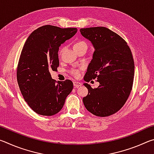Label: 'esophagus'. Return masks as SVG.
Here are the masks:
<instances>
[{"label":"esophagus","mask_w":154,"mask_h":154,"mask_svg":"<svg viewBox=\"0 0 154 154\" xmlns=\"http://www.w3.org/2000/svg\"><path fill=\"white\" fill-rule=\"evenodd\" d=\"M73 85H74V87L75 88H79V87H80V86H82V83H80V82H73Z\"/></svg>","instance_id":"esophagus-1"}]
</instances>
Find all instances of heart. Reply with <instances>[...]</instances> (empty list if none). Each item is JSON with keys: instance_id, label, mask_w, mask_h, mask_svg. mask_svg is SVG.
<instances>
[{"instance_id": "1", "label": "heart", "mask_w": 154, "mask_h": 154, "mask_svg": "<svg viewBox=\"0 0 154 154\" xmlns=\"http://www.w3.org/2000/svg\"><path fill=\"white\" fill-rule=\"evenodd\" d=\"M74 49H77V48H86L87 45H86V43L84 41H77V42L75 43L74 44ZM61 54V51H60V55ZM82 69V67H80L79 69H76V68H75V69H72L71 71V74L72 75V76H74L75 77H79V75H80V69Z\"/></svg>"}]
</instances>
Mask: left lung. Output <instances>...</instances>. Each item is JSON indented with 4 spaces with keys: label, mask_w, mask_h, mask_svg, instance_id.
<instances>
[{
    "label": "left lung",
    "mask_w": 154,
    "mask_h": 154,
    "mask_svg": "<svg viewBox=\"0 0 154 154\" xmlns=\"http://www.w3.org/2000/svg\"><path fill=\"white\" fill-rule=\"evenodd\" d=\"M80 32L95 49L84 80L96 79L100 83L97 88L83 84L88 90L83 104L96 116H111L120 110L131 92L134 75L131 50L124 38L105 27L82 28Z\"/></svg>",
    "instance_id": "8db88e82"
}]
</instances>
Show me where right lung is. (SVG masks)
Segmentation results:
<instances>
[{
    "instance_id": "1",
    "label": "right lung",
    "mask_w": 154,
    "mask_h": 154,
    "mask_svg": "<svg viewBox=\"0 0 154 154\" xmlns=\"http://www.w3.org/2000/svg\"><path fill=\"white\" fill-rule=\"evenodd\" d=\"M77 32L76 28L45 25L34 30L25 42L17 67V81L25 101L37 114L51 116L58 113L72 90L71 80L56 83L50 72L59 66V47Z\"/></svg>"
}]
</instances>
